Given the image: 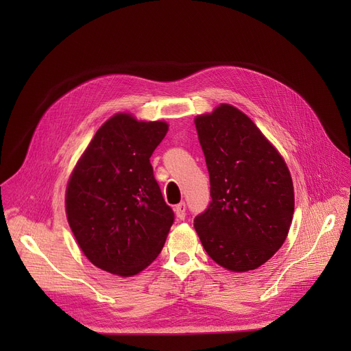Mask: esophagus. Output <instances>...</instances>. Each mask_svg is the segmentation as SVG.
I'll use <instances>...</instances> for the list:
<instances>
[{"label":"esophagus","instance_id":"1","mask_svg":"<svg viewBox=\"0 0 351 351\" xmlns=\"http://www.w3.org/2000/svg\"><path fill=\"white\" fill-rule=\"evenodd\" d=\"M175 213L178 216V219H180V220L186 217V204H185V202H180V204H178L175 206Z\"/></svg>","mask_w":351,"mask_h":351}]
</instances>
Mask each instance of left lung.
<instances>
[{
  "mask_svg": "<svg viewBox=\"0 0 351 351\" xmlns=\"http://www.w3.org/2000/svg\"><path fill=\"white\" fill-rule=\"evenodd\" d=\"M212 200L195 229L212 259L233 271L266 263L286 241L294 212L287 166L250 118L222 104L195 119Z\"/></svg>",
  "mask_w": 351,
  "mask_h": 351,
  "instance_id": "1",
  "label": "left lung"
}]
</instances>
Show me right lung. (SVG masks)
Wrapping results in <instances>:
<instances>
[{"label": "right lung", "instance_id": "right-lung-1", "mask_svg": "<svg viewBox=\"0 0 351 351\" xmlns=\"http://www.w3.org/2000/svg\"><path fill=\"white\" fill-rule=\"evenodd\" d=\"M166 132L165 122L117 114L98 129L71 175L68 223L89 262L105 271H142L173 225L149 160Z\"/></svg>", "mask_w": 351, "mask_h": 351}]
</instances>
